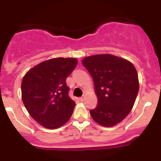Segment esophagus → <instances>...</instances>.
<instances>
[{
  "mask_svg": "<svg viewBox=\"0 0 161 161\" xmlns=\"http://www.w3.org/2000/svg\"><path fill=\"white\" fill-rule=\"evenodd\" d=\"M79 100H80V101H82H82H84V100H85V96H84V95H83V96H82V97H80V98H79Z\"/></svg>",
  "mask_w": 161,
  "mask_h": 161,
  "instance_id": "obj_1",
  "label": "esophagus"
}]
</instances>
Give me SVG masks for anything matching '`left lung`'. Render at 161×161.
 <instances>
[{
  "label": "left lung",
  "instance_id": "obj_1",
  "mask_svg": "<svg viewBox=\"0 0 161 161\" xmlns=\"http://www.w3.org/2000/svg\"><path fill=\"white\" fill-rule=\"evenodd\" d=\"M82 63L93 79L97 97V106L90 110L92 119L105 127L118 124L133 108L139 89L134 65L108 53L86 57Z\"/></svg>",
  "mask_w": 161,
  "mask_h": 161
}]
</instances>
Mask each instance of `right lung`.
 I'll return each mask as SVG.
<instances>
[{"mask_svg": "<svg viewBox=\"0 0 161 161\" xmlns=\"http://www.w3.org/2000/svg\"><path fill=\"white\" fill-rule=\"evenodd\" d=\"M78 64L75 58L50 59L24 75L22 99L33 119L45 128L54 129L67 123L75 103L68 95L66 79Z\"/></svg>", "mask_w": 161, "mask_h": 161, "instance_id": "right-lung-1", "label": "right lung"}]
</instances>
